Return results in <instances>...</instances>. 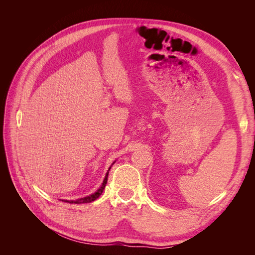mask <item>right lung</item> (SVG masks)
I'll use <instances>...</instances> for the list:
<instances>
[{
  "label": "right lung",
  "mask_w": 255,
  "mask_h": 255,
  "mask_svg": "<svg viewBox=\"0 0 255 255\" xmlns=\"http://www.w3.org/2000/svg\"><path fill=\"white\" fill-rule=\"evenodd\" d=\"M115 161H116V160H115ZM115 161L112 164V166L115 164ZM112 166L109 168V170H107V172H106V174H105V177H104V180H103V183H102V185H101V187H100L96 192H94V194L89 195V196H87V197H84V198L78 199V200H71V201H69V200H64V201H65V202H68V203H74V204L90 203V202H92V201H95V200H97L100 196L102 195V192H103V190H104V188H105V186H106L107 176H109V172H110V170H111Z\"/></svg>",
  "instance_id": "1"
}]
</instances>
